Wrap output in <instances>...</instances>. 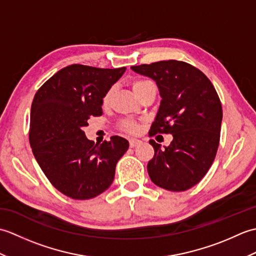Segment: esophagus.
Returning a JSON list of instances; mask_svg holds the SVG:
<instances>
[{
    "mask_svg": "<svg viewBox=\"0 0 256 256\" xmlns=\"http://www.w3.org/2000/svg\"><path fill=\"white\" fill-rule=\"evenodd\" d=\"M140 143H142V140H140L138 138H131L130 140V148H136V146L140 145Z\"/></svg>",
    "mask_w": 256,
    "mask_h": 256,
    "instance_id": "1",
    "label": "esophagus"
}]
</instances>
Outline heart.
<instances>
[{
  "label": "heart",
  "instance_id": "b5f03b06",
  "mask_svg": "<svg viewBox=\"0 0 256 256\" xmlns=\"http://www.w3.org/2000/svg\"><path fill=\"white\" fill-rule=\"evenodd\" d=\"M152 84L150 81L148 80H145V79H138V80H135L134 82L132 84L133 86V90L136 96L140 94V91H142L146 86ZM110 98H111V92L108 91L106 94L103 96L102 98V106H108V103H110ZM121 128L122 130H124L125 132H128V133H132L135 134L140 131V125L135 122L132 121V120H123L121 122Z\"/></svg>",
  "mask_w": 256,
  "mask_h": 256
}]
</instances>
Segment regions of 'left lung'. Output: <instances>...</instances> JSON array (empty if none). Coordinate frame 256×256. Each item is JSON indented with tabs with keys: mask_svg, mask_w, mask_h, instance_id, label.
<instances>
[{
	"mask_svg": "<svg viewBox=\"0 0 256 256\" xmlns=\"http://www.w3.org/2000/svg\"><path fill=\"white\" fill-rule=\"evenodd\" d=\"M156 81L162 96L150 136L172 134L160 148L150 140L155 154L148 164L150 180L170 192H184L197 184L209 170L218 150L222 106L214 84L190 64L162 60L131 67Z\"/></svg>",
	"mask_w": 256,
	"mask_h": 256,
	"instance_id": "8db88e82",
	"label": "left lung"
}]
</instances>
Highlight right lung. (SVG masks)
Listing matches in <instances>:
<instances>
[{
	"instance_id": "add662e5",
	"label": "right lung",
	"mask_w": 256,
	"mask_h": 256,
	"mask_svg": "<svg viewBox=\"0 0 256 256\" xmlns=\"http://www.w3.org/2000/svg\"><path fill=\"white\" fill-rule=\"evenodd\" d=\"M125 67H64L37 90L30 108V144L48 180L67 197L94 198L111 186L118 160L128 148L123 138L96 145L84 128L102 116V98Z\"/></svg>"
}]
</instances>
